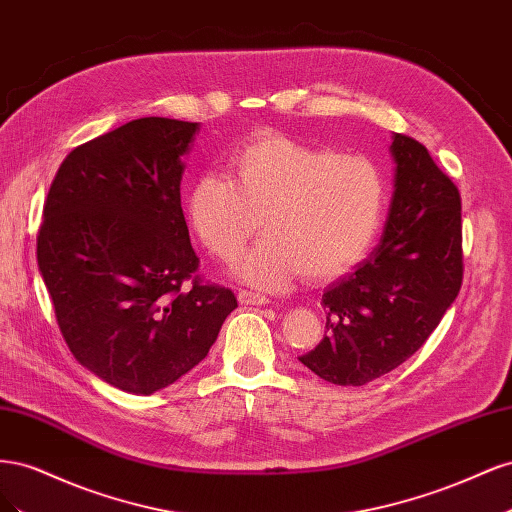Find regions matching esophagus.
Here are the masks:
<instances>
[{
  "mask_svg": "<svg viewBox=\"0 0 512 512\" xmlns=\"http://www.w3.org/2000/svg\"><path fill=\"white\" fill-rule=\"evenodd\" d=\"M239 303H241V305H267L269 299L265 297V294H260V292L241 290V292H239Z\"/></svg>",
  "mask_w": 512,
  "mask_h": 512,
  "instance_id": "esophagus-1",
  "label": "esophagus"
}]
</instances>
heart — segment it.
Returning <instances> with one entry per match:
<instances>
[{
	"label": "heart",
	"mask_w": 512,
	"mask_h": 512,
	"mask_svg": "<svg viewBox=\"0 0 512 512\" xmlns=\"http://www.w3.org/2000/svg\"><path fill=\"white\" fill-rule=\"evenodd\" d=\"M386 205L380 168L363 158L260 132L228 158V177L207 173L185 196V220L224 262L235 260L262 220L267 232L235 267L241 282L280 290L352 269L374 243Z\"/></svg>",
	"instance_id": "obj_1"
}]
</instances>
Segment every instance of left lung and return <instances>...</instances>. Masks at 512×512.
Here are the masks:
<instances>
[{
	"label": "left lung",
	"instance_id": "1",
	"mask_svg": "<svg viewBox=\"0 0 512 512\" xmlns=\"http://www.w3.org/2000/svg\"><path fill=\"white\" fill-rule=\"evenodd\" d=\"M393 196L382 239L324 288L327 331L299 361L322 380L363 386L421 348L461 288V198L429 151L393 134Z\"/></svg>",
	"mask_w": 512,
	"mask_h": 512
}]
</instances>
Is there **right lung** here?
<instances>
[{
	"label": "right lung",
	"mask_w": 512,
	"mask_h": 512,
	"mask_svg": "<svg viewBox=\"0 0 512 512\" xmlns=\"http://www.w3.org/2000/svg\"><path fill=\"white\" fill-rule=\"evenodd\" d=\"M200 123L134 119L70 151L44 203L38 269L74 359L151 395L209 354L235 292L198 269L181 209L183 156Z\"/></svg>",
	"instance_id": "right-lung-1"
}]
</instances>
